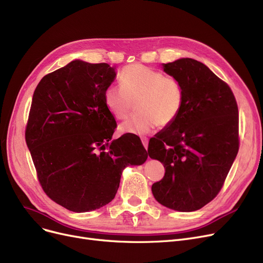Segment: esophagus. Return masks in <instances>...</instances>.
<instances>
[{
  "label": "esophagus",
  "instance_id": "esophagus-1",
  "mask_svg": "<svg viewBox=\"0 0 263 263\" xmlns=\"http://www.w3.org/2000/svg\"><path fill=\"white\" fill-rule=\"evenodd\" d=\"M141 140H142V144H143V146L145 147V149H147V147H148V139L147 138H142Z\"/></svg>",
  "mask_w": 263,
  "mask_h": 263
}]
</instances>
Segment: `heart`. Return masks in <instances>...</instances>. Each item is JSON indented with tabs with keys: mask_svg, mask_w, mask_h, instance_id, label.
<instances>
[{
	"mask_svg": "<svg viewBox=\"0 0 263 263\" xmlns=\"http://www.w3.org/2000/svg\"><path fill=\"white\" fill-rule=\"evenodd\" d=\"M120 86L109 85L104 92V104L114 118L124 119L135 102L137 112L120 124V133L145 135L159 124L167 126L179 117L184 101L181 82L140 64L124 67Z\"/></svg>",
	"mask_w": 263,
	"mask_h": 263,
	"instance_id": "obj_1",
	"label": "heart"
}]
</instances>
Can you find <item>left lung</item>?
Returning a JSON list of instances; mask_svg holds the SVG:
<instances>
[{
	"mask_svg": "<svg viewBox=\"0 0 263 263\" xmlns=\"http://www.w3.org/2000/svg\"><path fill=\"white\" fill-rule=\"evenodd\" d=\"M162 69L181 82L184 101L176 121L149 141V157L166 169L152 192L164 207L195 211L218 195L236 158L237 104L230 86L198 61L180 58Z\"/></svg>",
	"mask_w": 263,
	"mask_h": 263,
	"instance_id": "8db88e82",
	"label": "left lung"
}]
</instances>
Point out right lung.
I'll use <instances>...</instances> for the list:
<instances>
[{
  "mask_svg": "<svg viewBox=\"0 0 263 263\" xmlns=\"http://www.w3.org/2000/svg\"><path fill=\"white\" fill-rule=\"evenodd\" d=\"M115 69L72 61L44 76L33 93L26 142L39 182L48 197L73 212L110 202L123 169L148 157L137 138L111 140L117 123L104 92L115 80Z\"/></svg>",
  "mask_w": 263,
  "mask_h": 263,
  "instance_id": "obj_1",
  "label": "right lung"
}]
</instances>
